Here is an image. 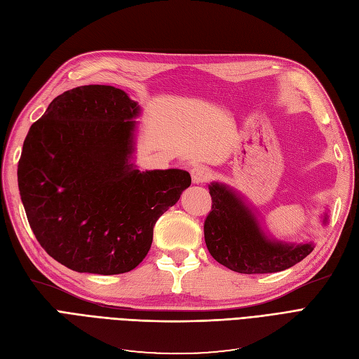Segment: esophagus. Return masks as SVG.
I'll return each instance as SVG.
<instances>
[{"label":"esophagus","mask_w":359,"mask_h":359,"mask_svg":"<svg viewBox=\"0 0 359 359\" xmlns=\"http://www.w3.org/2000/svg\"><path fill=\"white\" fill-rule=\"evenodd\" d=\"M191 178H193V182L201 184V182H205L211 178V172L206 166H201V165L194 166L191 169Z\"/></svg>","instance_id":"34e87169"}]
</instances>
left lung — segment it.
Wrapping results in <instances>:
<instances>
[{
  "instance_id": "left-lung-1",
  "label": "left lung",
  "mask_w": 359,
  "mask_h": 359,
  "mask_svg": "<svg viewBox=\"0 0 359 359\" xmlns=\"http://www.w3.org/2000/svg\"><path fill=\"white\" fill-rule=\"evenodd\" d=\"M212 208L203 224L205 244L217 262L241 274L278 273L301 262L313 252V243L290 244L271 240L253 210L235 190L211 182ZM328 222L325 214L323 223Z\"/></svg>"
}]
</instances>
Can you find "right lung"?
<instances>
[{
    "label": "right lung",
    "mask_w": 359,
    "mask_h": 359,
    "mask_svg": "<svg viewBox=\"0 0 359 359\" xmlns=\"http://www.w3.org/2000/svg\"><path fill=\"white\" fill-rule=\"evenodd\" d=\"M139 112L115 86H78L55 97L25 137L18 184L28 223L46 253L78 273L136 268L158 217L191 184L187 170L130 163Z\"/></svg>",
    "instance_id": "obj_1"
}]
</instances>
